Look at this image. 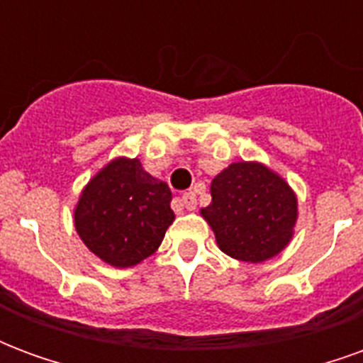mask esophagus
<instances>
[{
	"label": "esophagus",
	"mask_w": 363,
	"mask_h": 363,
	"mask_svg": "<svg viewBox=\"0 0 363 363\" xmlns=\"http://www.w3.org/2000/svg\"><path fill=\"white\" fill-rule=\"evenodd\" d=\"M179 204L184 206L186 210H196V194H194V192H184V194L179 198Z\"/></svg>",
	"instance_id": "obj_1"
}]
</instances>
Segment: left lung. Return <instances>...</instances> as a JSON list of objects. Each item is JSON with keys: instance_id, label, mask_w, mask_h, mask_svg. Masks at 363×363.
I'll use <instances>...</instances> for the list:
<instances>
[{"instance_id": "left-lung-1", "label": "left lung", "mask_w": 363, "mask_h": 363, "mask_svg": "<svg viewBox=\"0 0 363 363\" xmlns=\"http://www.w3.org/2000/svg\"><path fill=\"white\" fill-rule=\"evenodd\" d=\"M212 204L200 213L221 251L243 262H262L288 247L297 198L280 174L262 163H231L212 181Z\"/></svg>"}]
</instances>
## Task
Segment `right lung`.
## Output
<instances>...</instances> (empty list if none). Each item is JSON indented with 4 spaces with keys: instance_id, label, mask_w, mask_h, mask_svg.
I'll list each match as a JSON object with an SVG mask.
<instances>
[{
    "instance_id": "obj_1",
    "label": "right lung",
    "mask_w": 363,
    "mask_h": 363,
    "mask_svg": "<svg viewBox=\"0 0 363 363\" xmlns=\"http://www.w3.org/2000/svg\"><path fill=\"white\" fill-rule=\"evenodd\" d=\"M171 198L167 182L145 173L140 159H114L83 189L75 231L106 264L134 267L157 251L173 223Z\"/></svg>"
}]
</instances>
